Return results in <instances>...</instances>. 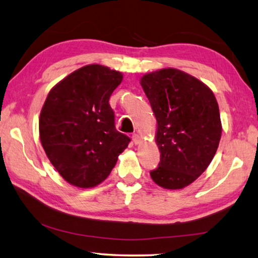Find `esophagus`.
<instances>
[{"mask_svg":"<svg viewBox=\"0 0 258 258\" xmlns=\"http://www.w3.org/2000/svg\"><path fill=\"white\" fill-rule=\"evenodd\" d=\"M132 140H133V142L135 143V145H138V143L140 142V137H139V135L138 134H133L132 135Z\"/></svg>","mask_w":258,"mask_h":258,"instance_id":"1","label":"esophagus"}]
</instances>
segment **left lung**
Listing matches in <instances>:
<instances>
[{
    "instance_id": "left-lung-1",
    "label": "left lung",
    "mask_w": 258,
    "mask_h": 258,
    "mask_svg": "<svg viewBox=\"0 0 258 258\" xmlns=\"http://www.w3.org/2000/svg\"><path fill=\"white\" fill-rule=\"evenodd\" d=\"M156 116L160 151L151 178L165 189H182L197 180L211 164L222 126L215 95L197 78L174 68L141 78Z\"/></svg>"
}]
</instances>
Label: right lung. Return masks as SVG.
Instances as JSON below:
<instances>
[{"label": "right lung", "mask_w": 258, "mask_h": 258, "mask_svg": "<svg viewBox=\"0 0 258 258\" xmlns=\"http://www.w3.org/2000/svg\"><path fill=\"white\" fill-rule=\"evenodd\" d=\"M123 75L101 64L77 69L47 94L40 115L46 156L73 185H98L110 174L131 139L118 132L109 104Z\"/></svg>", "instance_id": "1"}]
</instances>
